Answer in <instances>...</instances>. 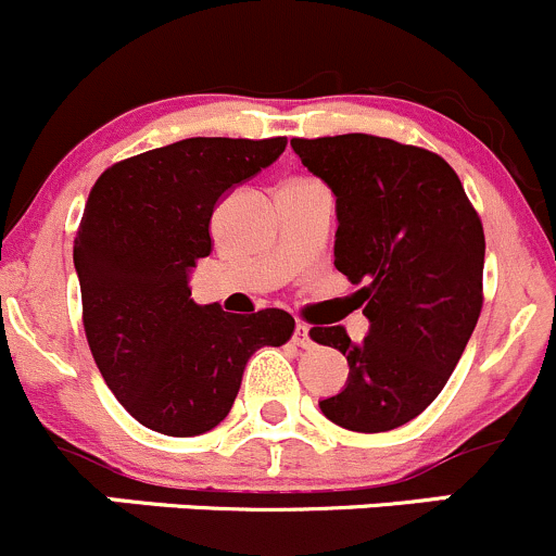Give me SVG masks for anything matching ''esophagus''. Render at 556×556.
I'll use <instances>...</instances> for the list:
<instances>
[{
  "instance_id": "1",
  "label": "esophagus",
  "mask_w": 556,
  "mask_h": 556,
  "mask_svg": "<svg viewBox=\"0 0 556 556\" xmlns=\"http://www.w3.org/2000/svg\"><path fill=\"white\" fill-rule=\"evenodd\" d=\"M291 340H294V343L300 345V349H311V345H313V340H311V327L300 321V324H296V327H294V338H291Z\"/></svg>"
}]
</instances>
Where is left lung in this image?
I'll return each instance as SVG.
<instances>
[{"mask_svg": "<svg viewBox=\"0 0 556 556\" xmlns=\"http://www.w3.org/2000/svg\"><path fill=\"white\" fill-rule=\"evenodd\" d=\"M332 189L334 267L365 283L370 321L354 343L343 327L311 338L349 362V378L318 408L338 427L387 432L408 425L446 387L481 313L483 227L446 159L376 135L291 140Z\"/></svg>", "mask_w": 556, "mask_h": 556, "instance_id": "obj_1", "label": "left lung"}]
</instances>
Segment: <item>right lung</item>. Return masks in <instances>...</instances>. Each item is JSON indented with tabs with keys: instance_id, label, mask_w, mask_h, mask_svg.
I'll return each instance as SVG.
<instances>
[{
	"instance_id": "right-lung-1",
	"label": "right lung",
	"mask_w": 556,
	"mask_h": 556,
	"mask_svg": "<svg viewBox=\"0 0 556 556\" xmlns=\"http://www.w3.org/2000/svg\"><path fill=\"white\" fill-rule=\"evenodd\" d=\"M286 137H189L124 159L93 184L73 260L93 362L142 427L191 438L227 419L262 345H283L278 307L224 313L191 300L218 200L283 153Z\"/></svg>"
}]
</instances>
